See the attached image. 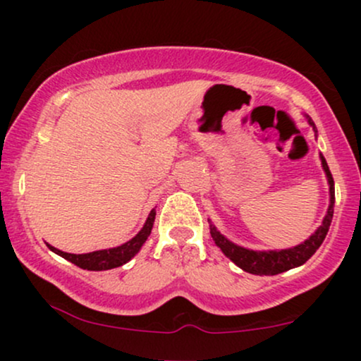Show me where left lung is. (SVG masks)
<instances>
[{
	"instance_id": "8db88e82",
	"label": "left lung",
	"mask_w": 361,
	"mask_h": 361,
	"mask_svg": "<svg viewBox=\"0 0 361 361\" xmlns=\"http://www.w3.org/2000/svg\"><path fill=\"white\" fill-rule=\"evenodd\" d=\"M307 118L309 126L314 128V132L317 134L316 123L312 122V118L309 115H305ZM321 157V164L322 169H324L326 178H327V185H329V207H327V212L322 219V224L314 231L312 235H309V239H305L304 243L297 244V246L288 247V250H270V251H256V250H247V247L239 246L233 241L226 238V235L221 234L217 231V227L214 226L212 222L210 224V235L221 247V251L227 256L234 264H238L239 268L247 273H252V275H279V273L288 271L292 268L300 267L307 261L310 256L314 255L319 250L322 241H324L327 231H329L331 221H333V214H334V180L333 175H331L329 166H327L324 156L319 154Z\"/></svg>"
}]
</instances>
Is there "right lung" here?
<instances>
[{
  "label": "right lung",
  "mask_w": 361,
  "mask_h": 361,
  "mask_svg": "<svg viewBox=\"0 0 361 361\" xmlns=\"http://www.w3.org/2000/svg\"><path fill=\"white\" fill-rule=\"evenodd\" d=\"M156 219V209L151 210L147 221L144 222L142 229L139 231L130 241L120 244L117 247H110V250H100L93 252H85V255H71V252H64L57 247L47 244L49 250L56 252V255L62 256L64 259L71 261L76 267L82 268V270L90 271H103V270H111V268H118L122 264H126L127 261H130L135 255L140 251V247L144 246V243L147 241L149 234H151L152 226H154Z\"/></svg>",
  "instance_id": "1"
}]
</instances>
